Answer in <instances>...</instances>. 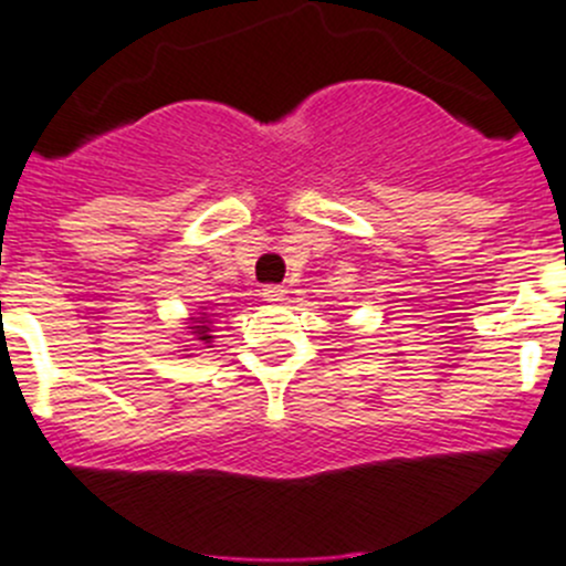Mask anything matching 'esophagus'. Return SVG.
<instances>
[{
    "label": "esophagus",
    "mask_w": 566,
    "mask_h": 566,
    "mask_svg": "<svg viewBox=\"0 0 566 566\" xmlns=\"http://www.w3.org/2000/svg\"><path fill=\"white\" fill-rule=\"evenodd\" d=\"M262 295H265L268 301H276V304H279V301L287 298V290H284L282 284H268V287L262 290Z\"/></svg>",
    "instance_id": "1"
}]
</instances>
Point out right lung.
Masks as SVG:
<instances>
[{"label":"right lung","mask_w":566,"mask_h":566,"mask_svg":"<svg viewBox=\"0 0 566 566\" xmlns=\"http://www.w3.org/2000/svg\"><path fill=\"white\" fill-rule=\"evenodd\" d=\"M192 324H195V326H189V329H192V335L198 337V340L209 343V340H211V335H209V324H211V321H209V315H206V313H200V318H195Z\"/></svg>","instance_id":"1"}]
</instances>
